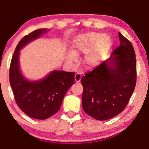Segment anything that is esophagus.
<instances>
[{
	"instance_id": "34e87169",
	"label": "esophagus",
	"mask_w": 149,
	"mask_h": 149,
	"mask_svg": "<svg viewBox=\"0 0 149 149\" xmlns=\"http://www.w3.org/2000/svg\"><path fill=\"white\" fill-rule=\"evenodd\" d=\"M81 78H82V75H81V73H76V75H75L74 79H75V82H80Z\"/></svg>"
}]
</instances>
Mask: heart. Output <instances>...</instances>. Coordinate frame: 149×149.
Wrapping results in <instances>:
<instances>
[{
	"label": "heart",
	"instance_id": "obj_1",
	"mask_svg": "<svg viewBox=\"0 0 149 149\" xmlns=\"http://www.w3.org/2000/svg\"><path fill=\"white\" fill-rule=\"evenodd\" d=\"M112 40L107 34L89 32L78 35L73 40L71 53L66 57L67 63L76 61V56L84 55L83 62L88 68L97 66L112 47Z\"/></svg>",
	"mask_w": 149,
	"mask_h": 149
}]
</instances>
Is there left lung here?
I'll return each mask as SVG.
<instances>
[{"label": "left lung", "mask_w": 149, "mask_h": 149, "mask_svg": "<svg viewBox=\"0 0 149 149\" xmlns=\"http://www.w3.org/2000/svg\"><path fill=\"white\" fill-rule=\"evenodd\" d=\"M120 46L111 57L81 79L82 105L86 113L106 120L122 112L136 84V58L131 42L118 33Z\"/></svg>", "instance_id": "1"}]
</instances>
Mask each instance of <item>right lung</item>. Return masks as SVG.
Wrapping results in <instances>:
<instances>
[{
	"instance_id": "right-lung-1",
	"label": "right lung",
	"mask_w": 149,
	"mask_h": 149,
	"mask_svg": "<svg viewBox=\"0 0 149 149\" xmlns=\"http://www.w3.org/2000/svg\"><path fill=\"white\" fill-rule=\"evenodd\" d=\"M49 31L38 29L22 38L17 45L9 69V82L19 108L30 118L46 120L57 113L65 95L74 83V72L54 70L40 80H29L20 68V52Z\"/></svg>"
}]
</instances>
